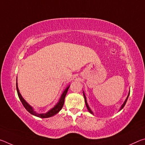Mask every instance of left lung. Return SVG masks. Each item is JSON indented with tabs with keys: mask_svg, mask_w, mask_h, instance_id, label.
<instances>
[{
	"mask_svg": "<svg viewBox=\"0 0 145 145\" xmlns=\"http://www.w3.org/2000/svg\"><path fill=\"white\" fill-rule=\"evenodd\" d=\"M83 95H84V99H85V104H86V107H87V109H88V111H89V112H90L91 114H93V111H91V109L89 108V105H88V103H87V100H86V96H85V94H84V91H83ZM129 95H130V92L129 93V95H128V96H127V99H126V100H125V102H124V103L123 104H122V105H121V108H120V110H121L124 107V106H125V105L126 104V102H127V99H128V98H129Z\"/></svg>",
	"mask_w": 145,
	"mask_h": 145,
	"instance_id": "left-lung-1",
	"label": "left lung"
}]
</instances>
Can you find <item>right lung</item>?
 I'll use <instances>...</instances> for the list:
<instances>
[{"label":"right lung","mask_w":145,"mask_h":145,"mask_svg":"<svg viewBox=\"0 0 145 145\" xmlns=\"http://www.w3.org/2000/svg\"><path fill=\"white\" fill-rule=\"evenodd\" d=\"M17 84H17V78H16V91H17V93H18L19 99H20V100L22 104H23L24 107L25 108L27 111L29 112V113H31V114H33L35 116L41 118H46L52 117L53 116H54L55 114L58 113V112L61 111V109H62V107H63V105H64V102H65V99L66 95H67V93L68 92V89H69V87H70V86H68L65 89V91H64L63 93V94L61 95L59 100V102L57 103V104H56L54 107L52 108V109H51L50 110H49V111L47 112H46V113L39 114V113H38V112H36L35 111H34V110L33 109V108L32 107L31 105H29L28 103L24 99V98L22 97V96L20 93L18 88V85H17Z\"/></svg>","instance_id":"obj_1"}]
</instances>
